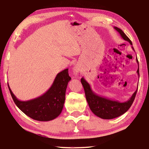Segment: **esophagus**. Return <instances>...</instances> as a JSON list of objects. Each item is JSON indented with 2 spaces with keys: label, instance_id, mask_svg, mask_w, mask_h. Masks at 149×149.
<instances>
[{
  "label": "esophagus",
  "instance_id": "obj_1",
  "mask_svg": "<svg viewBox=\"0 0 149 149\" xmlns=\"http://www.w3.org/2000/svg\"><path fill=\"white\" fill-rule=\"evenodd\" d=\"M80 71H81V68L79 65H75V66L73 68V73H74V75L75 76H77V75L79 74Z\"/></svg>",
  "mask_w": 149,
  "mask_h": 149
}]
</instances>
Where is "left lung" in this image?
I'll return each instance as SVG.
<instances>
[{"mask_svg":"<svg viewBox=\"0 0 149 149\" xmlns=\"http://www.w3.org/2000/svg\"><path fill=\"white\" fill-rule=\"evenodd\" d=\"M114 29L119 33L125 41L129 42L130 45L132 46L133 45L131 40L126 36V35L123 33L122 29H120L117 27H114ZM132 48L135 51L133 46ZM136 61H137L139 66V62L137 58H136ZM137 73L139 77V67ZM81 82L83 87L84 88L85 97H86L87 101L91 110L92 111L93 114H95L97 116L102 118V119H113V118H117L125 113L129 110V108L131 107V106H132L133 101H134L137 91V90L135 91V93L131 97L130 99L127 100V101L120 102L118 100H114L97 95V93H95L92 90L91 85L84 79V77H82L81 79Z\"/></svg>","mask_w":149,"mask_h":149,"instance_id":"obj_1","label":"left lung"}]
</instances>
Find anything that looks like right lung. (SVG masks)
I'll return each instance as SVG.
<instances>
[{
    "label": "right lung",
    "instance_id": "obj_1",
    "mask_svg": "<svg viewBox=\"0 0 149 149\" xmlns=\"http://www.w3.org/2000/svg\"><path fill=\"white\" fill-rule=\"evenodd\" d=\"M71 80L68 69H65L56 75L49 90L35 99L22 101L18 100L9 87L10 92L15 104L25 114L32 119L47 122L55 119L61 114L65 101V91Z\"/></svg>",
    "mask_w": 149,
    "mask_h": 149
}]
</instances>
